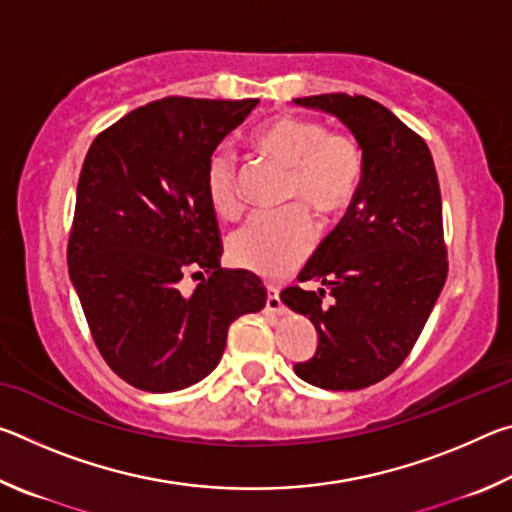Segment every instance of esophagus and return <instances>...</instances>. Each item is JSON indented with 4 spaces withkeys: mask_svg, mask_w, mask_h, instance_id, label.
Masks as SVG:
<instances>
[{
    "mask_svg": "<svg viewBox=\"0 0 512 512\" xmlns=\"http://www.w3.org/2000/svg\"><path fill=\"white\" fill-rule=\"evenodd\" d=\"M266 291H268L266 311H273V314H282L284 307H282V300H280V289H277L275 284H268Z\"/></svg>",
    "mask_w": 512,
    "mask_h": 512,
    "instance_id": "34e87169",
    "label": "esophagus"
}]
</instances>
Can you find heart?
Returning a JSON list of instances; mask_svg holds the SVG:
<instances>
[{"instance_id": "b5f03b06", "label": "heart", "mask_w": 512, "mask_h": 512, "mask_svg": "<svg viewBox=\"0 0 512 512\" xmlns=\"http://www.w3.org/2000/svg\"><path fill=\"white\" fill-rule=\"evenodd\" d=\"M259 155L289 171L284 212L257 214L228 237L230 262L262 277H282L305 262L314 248V223L298 205L318 216L348 210L357 198L366 158L361 144L348 133L329 131L320 119L280 115L253 135ZM207 203L221 219H237L244 210L239 189L237 155L219 146L205 169Z\"/></svg>"}]
</instances>
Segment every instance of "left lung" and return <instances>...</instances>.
<instances>
[{
  "label": "left lung",
  "mask_w": 512,
  "mask_h": 512,
  "mask_svg": "<svg viewBox=\"0 0 512 512\" xmlns=\"http://www.w3.org/2000/svg\"><path fill=\"white\" fill-rule=\"evenodd\" d=\"M293 101L343 121L366 158L357 198L298 275L323 287L280 293L318 332L316 354L293 370L311 386L359 391L402 366L445 287L438 173L422 137L377 101L343 92Z\"/></svg>",
  "instance_id": "left-lung-1"
}]
</instances>
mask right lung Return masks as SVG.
I'll list each match as a JSON object with an SVG mask.
<instances>
[{"label":"right lung","instance_id":"add662e5","mask_svg":"<svg viewBox=\"0 0 512 512\" xmlns=\"http://www.w3.org/2000/svg\"><path fill=\"white\" fill-rule=\"evenodd\" d=\"M259 99L167 97L128 112L85 155L67 244L101 357L128 384L171 393L219 366L228 329L266 305L257 275L221 268L205 169ZM201 279L192 294L182 275Z\"/></svg>","mask_w":512,"mask_h":512}]
</instances>
